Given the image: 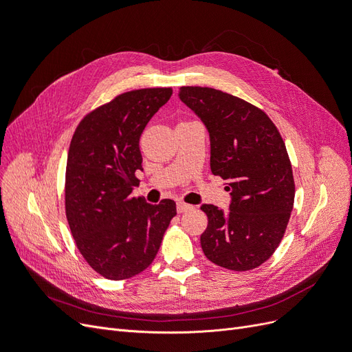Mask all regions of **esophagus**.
<instances>
[{
  "label": "esophagus",
  "mask_w": 352,
  "mask_h": 352,
  "mask_svg": "<svg viewBox=\"0 0 352 352\" xmlns=\"http://www.w3.org/2000/svg\"><path fill=\"white\" fill-rule=\"evenodd\" d=\"M176 208H177V212H185V211H188V210L192 208V206L186 204V202H184V201H179V202H177V206H176Z\"/></svg>",
  "instance_id": "34e87169"
}]
</instances>
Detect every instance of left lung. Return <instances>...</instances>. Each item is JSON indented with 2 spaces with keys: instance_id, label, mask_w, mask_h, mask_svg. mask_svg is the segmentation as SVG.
<instances>
[{
  "instance_id": "1",
  "label": "left lung",
  "mask_w": 352,
  "mask_h": 352,
  "mask_svg": "<svg viewBox=\"0 0 352 352\" xmlns=\"http://www.w3.org/2000/svg\"><path fill=\"white\" fill-rule=\"evenodd\" d=\"M179 98L210 133L211 173L226 180L229 211L202 204L206 257L247 272L267 261L283 238L295 198L292 166L278 127L255 105L212 88L182 87Z\"/></svg>"
}]
</instances>
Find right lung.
Here are the masks:
<instances>
[{"label": "right lung", "mask_w": 352, "mask_h": 352, "mask_svg": "<svg viewBox=\"0 0 352 352\" xmlns=\"http://www.w3.org/2000/svg\"><path fill=\"white\" fill-rule=\"evenodd\" d=\"M172 88L124 92L87 114L73 133L66 167V216L91 267L110 280L150 265L176 216V202L133 198L142 170L140 138Z\"/></svg>", "instance_id": "obj_1"}]
</instances>
